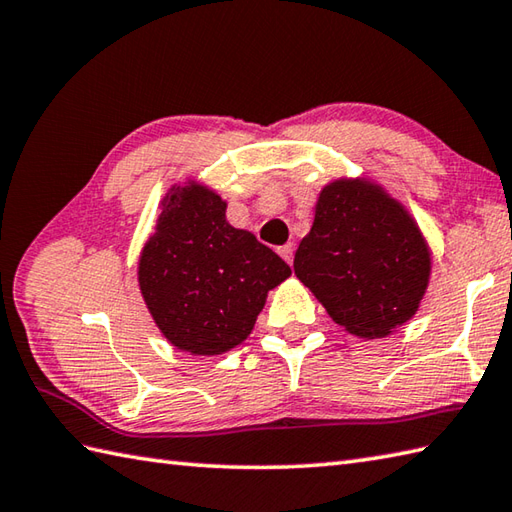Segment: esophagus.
Segmentation results:
<instances>
[{
	"instance_id": "34e87169",
	"label": "esophagus",
	"mask_w": 512,
	"mask_h": 512,
	"mask_svg": "<svg viewBox=\"0 0 512 512\" xmlns=\"http://www.w3.org/2000/svg\"><path fill=\"white\" fill-rule=\"evenodd\" d=\"M278 254L287 260V263L291 265L293 263V245L291 243H287V245H282V247H278Z\"/></svg>"
}]
</instances>
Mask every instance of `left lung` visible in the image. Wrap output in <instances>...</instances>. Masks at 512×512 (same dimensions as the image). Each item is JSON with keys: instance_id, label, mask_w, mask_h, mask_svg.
Wrapping results in <instances>:
<instances>
[{"instance_id": "left-lung-1", "label": "left lung", "mask_w": 512, "mask_h": 512, "mask_svg": "<svg viewBox=\"0 0 512 512\" xmlns=\"http://www.w3.org/2000/svg\"><path fill=\"white\" fill-rule=\"evenodd\" d=\"M293 271L333 322L363 339L388 337L416 315L431 274V252L401 201L366 177L335 179Z\"/></svg>"}]
</instances>
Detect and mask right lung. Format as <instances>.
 <instances>
[{"label":"right lung","instance_id":"obj_1","mask_svg":"<svg viewBox=\"0 0 512 512\" xmlns=\"http://www.w3.org/2000/svg\"><path fill=\"white\" fill-rule=\"evenodd\" d=\"M227 203L195 179L175 184L138 260L146 309L162 335L190 355H223L252 333L267 293L289 265L225 219Z\"/></svg>","mask_w":512,"mask_h":512}]
</instances>
